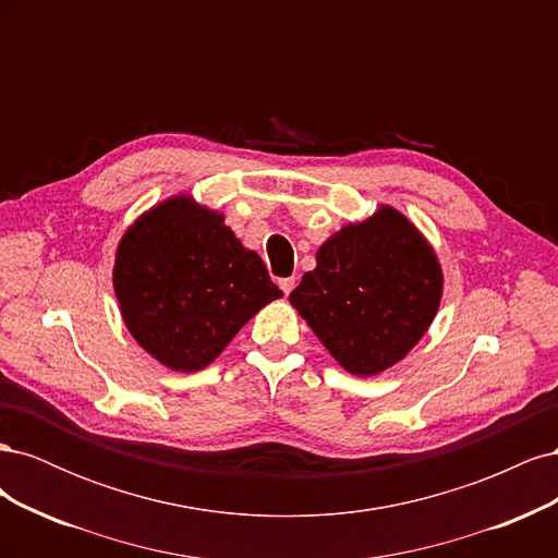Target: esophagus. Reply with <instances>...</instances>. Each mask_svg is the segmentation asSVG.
I'll return each instance as SVG.
<instances>
[{"label": "esophagus", "mask_w": 558, "mask_h": 558, "mask_svg": "<svg viewBox=\"0 0 558 558\" xmlns=\"http://www.w3.org/2000/svg\"><path fill=\"white\" fill-rule=\"evenodd\" d=\"M293 286H295V279L293 277H289V279H279V289L289 295L291 291H293Z\"/></svg>", "instance_id": "obj_1"}]
</instances>
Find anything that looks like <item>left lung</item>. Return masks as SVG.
Wrapping results in <instances>:
<instances>
[{"label": "left lung", "mask_w": 558, "mask_h": 558, "mask_svg": "<svg viewBox=\"0 0 558 558\" xmlns=\"http://www.w3.org/2000/svg\"><path fill=\"white\" fill-rule=\"evenodd\" d=\"M442 269L421 232L391 207L344 226L318 248L316 269L289 295L351 375L404 359L440 307Z\"/></svg>", "instance_id": "8db88e82"}]
</instances>
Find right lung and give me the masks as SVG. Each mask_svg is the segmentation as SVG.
<instances>
[{
  "label": "right lung",
  "instance_id": "obj_1",
  "mask_svg": "<svg viewBox=\"0 0 558 558\" xmlns=\"http://www.w3.org/2000/svg\"><path fill=\"white\" fill-rule=\"evenodd\" d=\"M113 289L134 340L177 373L207 367L253 314L283 295L223 214L189 195L162 202L123 234Z\"/></svg>",
  "mask_w": 558,
  "mask_h": 558
}]
</instances>
